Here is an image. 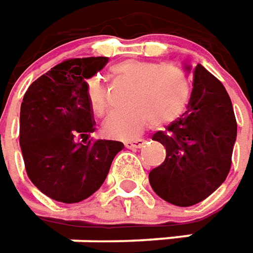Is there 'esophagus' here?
I'll return each instance as SVG.
<instances>
[{
	"instance_id": "obj_1",
	"label": "esophagus",
	"mask_w": 253,
	"mask_h": 253,
	"mask_svg": "<svg viewBox=\"0 0 253 253\" xmlns=\"http://www.w3.org/2000/svg\"><path fill=\"white\" fill-rule=\"evenodd\" d=\"M144 144H145V141L143 138H138V140H133V141H126L125 147L130 148V150H137V148H141Z\"/></svg>"
}]
</instances>
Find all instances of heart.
<instances>
[{"instance_id": "heart-1", "label": "heart", "mask_w": 253, "mask_h": 253, "mask_svg": "<svg viewBox=\"0 0 253 253\" xmlns=\"http://www.w3.org/2000/svg\"><path fill=\"white\" fill-rule=\"evenodd\" d=\"M115 78L137 85L133 96L134 108L116 110L105 120L103 130L116 140L134 138L150 126H168L176 122L190 99V85L182 71L158 63L127 60L112 67ZM86 95L96 116L110 109L108 88L93 78L86 84Z\"/></svg>"}]
</instances>
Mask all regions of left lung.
<instances>
[{"instance_id":"8db88e82","label":"left lung","mask_w":253,"mask_h":253,"mask_svg":"<svg viewBox=\"0 0 253 253\" xmlns=\"http://www.w3.org/2000/svg\"><path fill=\"white\" fill-rule=\"evenodd\" d=\"M192 86L186 112L153 135L167 157L148 175L154 192L179 207L203 202L225 180L237 138V120L224 85L197 64Z\"/></svg>"}]
</instances>
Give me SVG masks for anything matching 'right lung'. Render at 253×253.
<instances>
[{
	"label": "right lung",
	"instance_id": "right-lung-1",
	"mask_svg": "<svg viewBox=\"0 0 253 253\" xmlns=\"http://www.w3.org/2000/svg\"><path fill=\"white\" fill-rule=\"evenodd\" d=\"M108 57L68 58L38 78L21 105L19 144L32 183L61 203H78L105 182L120 141L92 140L86 80Z\"/></svg>",
	"mask_w": 253,
	"mask_h": 253
}]
</instances>
